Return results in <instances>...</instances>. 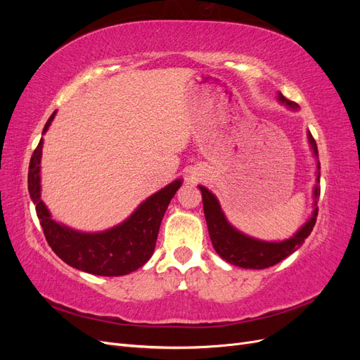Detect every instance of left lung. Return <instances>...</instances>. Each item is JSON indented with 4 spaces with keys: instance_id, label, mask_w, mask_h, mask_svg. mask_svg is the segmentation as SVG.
Segmentation results:
<instances>
[{
    "instance_id": "obj_1",
    "label": "left lung",
    "mask_w": 360,
    "mask_h": 360,
    "mask_svg": "<svg viewBox=\"0 0 360 360\" xmlns=\"http://www.w3.org/2000/svg\"><path fill=\"white\" fill-rule=\"evenodd\" d=\"M279 101L287 103L291 108H297V103L292 101H288L287 97L279 93ZM309 144L314 150L315 156H317V144H315V139L308 134ZM317 168L320 169V162L317 163ZM317 180L320 181V171L317 174ZM202 193V207H204V214L207 226H209V234L210 240L217 254L222 257V259L228 261L230 264L243 267V269H266L270 266L278 264L279 261L291 255L294 250H297L300 245L304 242L312 228L317 221L319 209L315 207L312 217L304 224L300 230L294 234L288 240L284 242H261L257 238L248 237L242 233H238L236 228H233L230 224L226 222L225 216L221 210V205L217 202L214 195L204 186H198ZM315 198L320 195V188L317 186L314 189Z\"/></svg>"
}]
</instances>
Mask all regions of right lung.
Listing matches in <instances>:
<instances>
[{"mask_svg": "<svg viewBox=\"0 0 360 360\" xmlns=\"http://www.w3.org/2000/svg\"><path fill=\"white\" fill-rule=\"evenodd\" d=\"M53 112L43 129L46 132ZM43 138L36 147L28 168V191L36 204L37 217L43 234L64 263L99 276H122L144 266L158 240L159 226L168 204L181 186V180L172 181L167 188L151 195L132 213L127 221L103 233H79L51 219L45 204L40 200V158Z\"/></svg>", "mask_w": 360, "mask_h": 360, "instance_id": "add662e5", "label": "right lung"}]
</instances>
